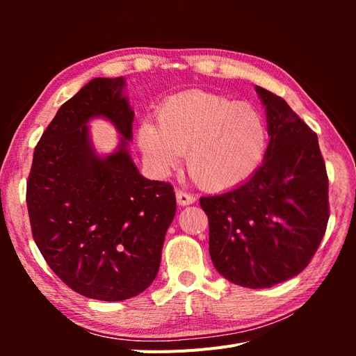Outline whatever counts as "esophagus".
<instances>
[{"label":"esophagus","instance_id":"obj_1","mask_svg":"<svg viewBox=\"0 0 356 356\" xmlns=\"http://www.w3.org/2000/svg\"><path fill=\"white\" fill-rule=\"evenodd\" d=\"M175 195H177V202H178V204H181V207H187V204H191L196 202L195 196H191V195H188V193L182 191V190H177Z\"/></svg>","mask_w":356,"mask_h":356}]
</instances>
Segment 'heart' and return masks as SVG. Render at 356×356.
Masks as SVG:
<instances>
[{"label": "heart", "instance_id": "heart-1", "mask_svg": "<svg viewBox=\"0 0 356 356\" xmlns=\"http://www.w3.org/2000/svg\"><path fill=\"white\" fill-rule=\"evenodd\" d=\"M157 122L147 118L138 129L147 163L166 175L186 152L190 175L204 190L239 186L266 154L267 127L260 111L221 95L197 89L172 95L157 108Z\"/></svg>", "mask_w": 356, "mask_h": 356}]
</instances>
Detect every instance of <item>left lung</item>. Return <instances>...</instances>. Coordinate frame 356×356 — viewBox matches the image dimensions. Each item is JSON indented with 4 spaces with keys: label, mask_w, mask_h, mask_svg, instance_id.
Instances as JSON below:
<instances>
[{
    "label": "left lung",
    "mask_w": 356,
    "mask_h": 356,
    "mask_svg": "<svg viewBox=\"0 0 356 356\" xmlns=\"http://www.w3.org/2000/svg\"><path fill=\"white\" fill-rule=\"evenodd\" d=\"M270 136L264 161L243 184L200 197L211 260L232 284L270 288L305 270L330 217L318 136L291 106L255 86Z\"/></svg>",
    "instance_id": "obj_1"
}]
</instances>
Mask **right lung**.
Wrapping results in <instances>:
<instances>
[{
  "label": "right lung",
  "instance_id": "add662e5",
  "mask_svg": "<svg viewBox=\"0 0 356 356\" xmlns=\"http://www.w3.org/2000/svg\"><path fill=\"white\" fill-rule=\"evenodd\" d=\"M124 77L93 79L58 110L35 147L26 187L40 252L75 293L102 301L141 294L157 276L177 200L169 182L139 174L129 154L134 110ZM111 121L122 138L94 152L87 123Z\"/></svg>",
  "mask_w": 356,
  "mask_h": 356
}]
</instances>
